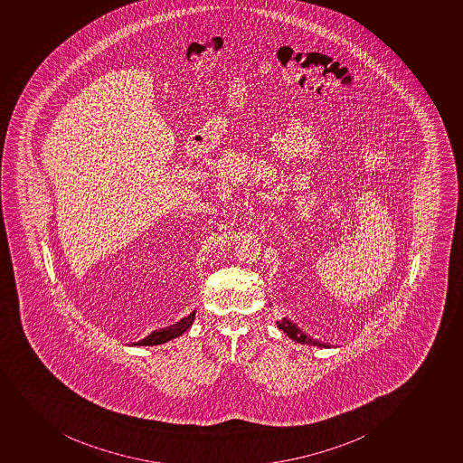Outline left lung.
I'll return each mask as SVG.
<instances>
[{
	"label": "left lung",
	"instance_id": "8db88e82",
	"mask_svg": "<svg viewBox=\"0 0 463 463\" xmlns=\"http://www.w3.org/2000/svg\"><path fill=\"white\" fill-rule=\"evenodd\" d=\"M278 327L280 331L285 332L291 340L298 341L300 345H318V347H329V345L326 343H320V341L314 340L311 336L307 335L305 332L298 327L296 323L291 322L289 318L287 317H283L282 322H278Z\"/></svg>",
	"mask_w": 463,
	"mask_h": 463
}]
</instances>
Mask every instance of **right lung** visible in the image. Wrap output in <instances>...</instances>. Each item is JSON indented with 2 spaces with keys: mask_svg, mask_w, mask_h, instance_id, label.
I'll return each mask as SVG.
<instances>
[{
  "mask_svg": "<svg viewBox=\"0 0 463 463\" xmlns=\"http://www.w3.org/2000/svg\"><path fill=\"white\" fill-rule=\"evenodd\" d=\"M196 311L192 312L189 316L181 318L180 322L172 325V326L165 327V329H158V331L152 332L151 335H147L146 338L138 341L137 345H158L167 341L174 340L176 336L183 335L195 320Z\"/></svg>",
  "mask_w": 463,
  "mask_h": 463,
  "instance_id": "right-lung-1",
  "label": "right lung"
}]
</instances>
